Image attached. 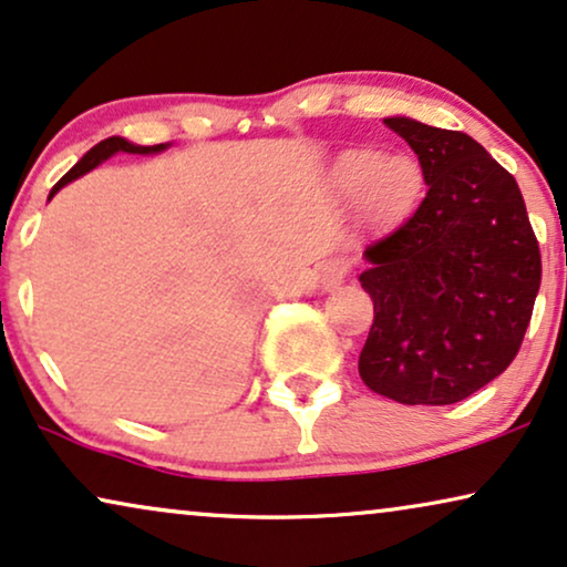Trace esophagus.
Instances as JSON below:
<instances>
[{"instance_id": "obj_1", "label": "esophagus", "mask_w": 567, "mask_h": 567, "mask_svg": "<svg viewBox=\"0 0 567 567\" xmlns=\"http://www.w3.org/2000/svg\"><path fill=\"white\" fill-rule=\"evenodd\" d=\"M347 271H350V261H347V259H339V256H334V259H327L319 269L321 288L323 290H334L337 285L344 282Z\"/></svg>"}]
</instances>
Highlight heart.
Listing matches in <instances>:
<instances>
[{"instance_id":"obj_1","label":"heart","mask_w":567,"mask_h":567,"mask_svg":"<svg viewBox=\"0 0 567 567\" xmlns=\"http://www.w3.org/2000/svg\"><path fill=\"white\" fill-rule=\"evenodd\" d=\"M334 186L344 196H360L368 215L386 217L410 207L422 188V168L406 155H389L371 147L347 150L337 157Z\"/></svg>"}]
</instances>
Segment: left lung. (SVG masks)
I'll return each instance as SVG.
<instances>
[{
	"mask_svg": "<svg viewBox=\"0 0 567 567\" xmlns=\"http://www.w3.org/2000/svg\"><path fill=\"white\" fill-rule=\"evenodd\" d=\"M417 155L425 199L365 246L373 327L358 371L399 404H456L497 379L524 342L542 256L516 178L470 134L383 118Z\"/></svg>",
	"mask_w": 567,
	"mask_h": 567,
	"instance_id": "left-lung-1",
	"label": "left lung"
}]
</instances>
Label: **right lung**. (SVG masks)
Masks as SVG:
<instances>
[{
  "mask_svg": "<svg viewBox=\"0 0 567 567\" xmlns=\"http://www.w3.org/2000/svg\"><path fill=\"white\" fill-rule=\"evenodd\" d=\"M168 147H171V142H165V145L145 147V145H134V142L124 140V137H109V140L97 142L95 147H90L87 153L80 157L78 165H74V168H72L70 173H64V176L59 178V184H56L54 188H51L49 199L59 192V188L66 186V184H72L74 178L85 176V173H90L93 168H97V165H101L103 161H109V157H113L116 153H130V155H155V153H163V150H168Z\"/></svg>",
  "mask_w": 567,
  "mask_h": 567,
  "instance_id": "add662e5",
  "label": "right lung"
}]
</instances>
